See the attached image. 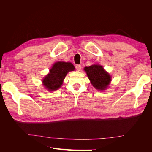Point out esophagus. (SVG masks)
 <instances>
[{
  "mask_svg": "<svg viewBox=\"0 0 152 152\" xmlns=\"http://www.w3.org/2000/svg\"><path fill=\"white\" fill-rule=\"evenodd\" d=\"M76 68H77V70L78 71H80L81 69H82V66L80 65H77L76 66Z\"/></svg>",
  "mask_w": 152,
  "mask_h": 152,
  "instance_id": "1",
  "label": "esophagus"
}]
</instances>
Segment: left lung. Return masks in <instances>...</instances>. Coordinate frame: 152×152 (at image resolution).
Listing matches in <instances>:
<instances>
[{
  "label": "left lung",
  "mask_w": 152,
  "mask_h": 152,
  "mask_svg": "<svg viewBox=\"0 0 152 152\" xmlns=\"http://www.w3.org/2000/svg\"><path fill=\"white\" fill-rule=\"evenodd\" d=\"M87 75L94 88L99 91L105 90L112 80L111 76L106 72L102 66L95 64L84 68Z\"/></svg>",
  "instance_id": "8db88e82"
}]
</instances>
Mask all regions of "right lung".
<instances>
[{"label":"right lung","instance_id":"right-lung-1","mask_svg":"<svg viewBox=\"0 0 152 152\" xmlns=\"http://www.w3.org/2000/svg\"><path fill=\"white\" fill-rule=\"evenodd\" d=\"M74 70L75 66L70 62L55 63L42 80L44 86L49 91L58 90L62 86L67 73Z\"/></svg>","mask_w":152,"mask_h":152}]
</instances>
